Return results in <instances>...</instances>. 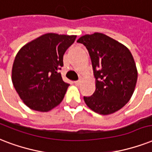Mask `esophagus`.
I'll return each mask as SVG.
<instances>
[{
	"instance_id": "1",
	"label": "esophagus",
	"mask_w": 152,
	"mask_h": 152,
	"mask_svg": "<svg viewBox=\"0 0 152 152\" xmlns=\"http://www.w3.org/2000/svg\"><path fill=\"white\" fill-rule=\"evenodd\" d=\"M81 82H82V80H77V81H75V85L78 86V85L81 84Z\"/></svg>"
}]
</instances>
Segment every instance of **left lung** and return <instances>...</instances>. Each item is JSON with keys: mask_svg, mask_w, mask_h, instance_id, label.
<instances>
[{"mask_svg": "<svg viewBox=\"0 0 152 152\" xmlns=\"http://www.w3.org/2000/svg\"><path fill=\"white\" fill-rule=\"evenodd\" d=\"M89 51L96 90L84 97L87 106L97 113L109 115L129 102L137 82V70L130 50L111 37L95 32L77 40Z\"/></svg>", "mask_w": 152, "mask_h": 152, "instance_id": "left-lung-1", "label": "left lung"}]
</instances>
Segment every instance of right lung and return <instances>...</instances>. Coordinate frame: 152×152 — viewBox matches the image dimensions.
I'll use <instances>...</instances> for the list:
<instances>
[{"mask_svg": "<svg viewBox=\"0 0 152 152\" xmlns=\"http://www.w3.org/2000/svg\"><path fill=\"white\" fill-rule=\"evenodd\" d=\"M76 36L44 34L25 44L16 54L12 81L23 103L31 109L48 112L59 104L69 84L59 70L63 55Z\"/></svg>", "mask_w": 152, "mask_h": 152, "instance_id": "obj_1", "label": "right lung"}]
</instances>
